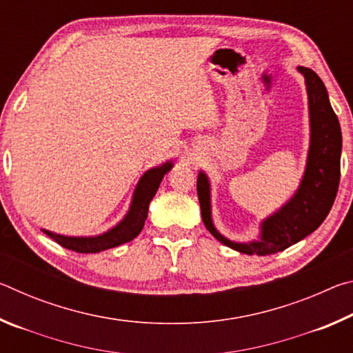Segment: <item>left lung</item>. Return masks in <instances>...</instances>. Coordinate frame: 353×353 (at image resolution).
<instances>
[{
    "mask_svg": "<svg viewBox=\"0 0 353 353\" xmlns=\"http://www.w3.org/2000/svg\"><path fill=\"white\" fill-rule=\"evenodd\" d=\"M305 77L310 118V146L305 171L290 201L260 223L252 241H234L219 234L212 218V187L204 171L198 172V198L207 230L224 246L248 255H270L308 236L324 223L336 198L341 168L343 137L338 117L328 101L321 77L313 70L297 67Z\"/></svg>",
    "mask_w": 353,
    "mask_h": 353,
    "instance_id": "obj_1",
    "label": "left lung"
}]
</instances>
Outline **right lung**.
Wrapping results in <instances>:
<instances>
[{"instance_id":"1","label":"right lung","mask_w":353,"mask_h":353,"mask_svg":"<svg viewBox=\"0 0 353 353\" xmlns=\"http://www.w3.org/2000/svg\"><path fill=\"white\" fill-rule=\"evenodd\" d=\"M172 166H174V162L168 160V162L148 170L145 174L140 177L139 183H137L128 213L124 214V218L119 221L118 224L113 225L112 229L107 232L92 236H68L56 234V232L46 229H41V232L52 238V240L61 244V246L79 254H97L101 252V250L112 249L121 246L124 243L132 241L141 232L143 225H145V221L148 218L149 202L152 201L160 187V183L163 181L165 174L171 171Z\"/></svg>"}]
</instances>
